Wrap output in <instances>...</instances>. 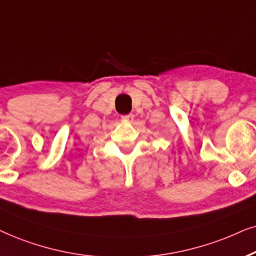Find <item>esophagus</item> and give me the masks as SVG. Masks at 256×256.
Here are the masks:
<instances>
[{"mask_svg":"<svg viewBox=\"0 0 256 256\" xmlns=\"http://www.w3.org/2000/svg\"><path fill=\"white\" fill-rule=\"evenodd\" d=\"M122 118L124 119V120H126V122H132V120H134V116L132 114H124V116H122Z\"/></svg>","mask_w":256,"mask_h":256,"instance_id":"1","label":"esophagus"}]
</instances>
